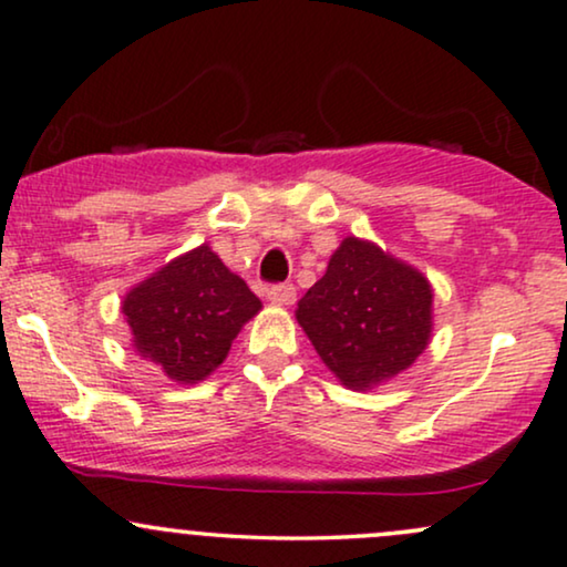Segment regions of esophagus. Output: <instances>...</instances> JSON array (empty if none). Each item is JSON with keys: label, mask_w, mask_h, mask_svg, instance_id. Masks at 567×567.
<instances>
[{"label": "esophagus", "mask_w": 567, "mask_h": 567, "mask_svg": "<svg viewBox=\"0 0 567 567\" xmlns=\"http://www.w3.org/2000/svg\"><path fill=\"white\" fill-rule=\"evenodd\" d=\"M268 299H270V302H276V305H295V299H297L295 284L270 286V289H268Z\"/></svg>", "instance_id": "1"}]
</instances>
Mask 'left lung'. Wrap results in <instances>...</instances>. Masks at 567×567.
Here are the masks:
<instances>
[{
	"mask_svg": "<svg viewBox=\"0 0 567 567\" xmlns=\"http://www.w3.org/2000/svg\"><path fill=\"white\" fill-rule=\"evenodd\" d=\"M297 320L344 386L365 391L408 370L429 347V278L389 251L347 236L326 276L297 305Z\"/></svg>",
	"mask_w": 567,
	"mask_h": 567,
	"instance_id": "left-lung-1",
	"label": "left lung"
}]
</instances>
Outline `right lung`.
Returning <instances> with one entry per match:
<instances>
[{"label": "right lung", "mask_w": 567, "mask_h": 567, "mask_svg": "<svg viewBox=\"0 0 567 567\" xmlns=\"http://www.w3.org/2000/svg\"><path fill=\"white\" fill-rule=\"evenodd\" d=\"M260 307L244 278L207 244L163 265L123 297L134 349L176 383L205 381Z\"/></svg>", "instance_id": "right-lung-1"}]
</instances>
